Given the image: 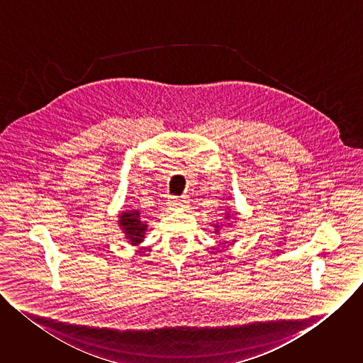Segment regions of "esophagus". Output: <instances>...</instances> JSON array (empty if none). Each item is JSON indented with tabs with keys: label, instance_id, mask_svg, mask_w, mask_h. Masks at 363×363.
Instances as JSON below:
<instances>
[{
	"label": "esophagus",
	"instance_id": "obj_1",
	"mask_svg": "<svg viewBox=\"0 0 363 363\" xmlns=\"http://www.w3.org/2000/svg\"><path fill=\"white\" fill-rule=\"evenodd\" d=\"M186 203V201L184 198H178V196H171L168 198V205L171 208H179V206H184Z\"/></svg>",
	"mask_w": 363,
	"mask_h": 363
}]
</instances>
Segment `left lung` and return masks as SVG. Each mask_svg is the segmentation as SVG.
<instances>
[{"label": "left lung", "mask_w": 363, "mask_h": 363, "mask_svg": "<svg viewBox=\"0 0 363 363\" xmlns=\"http://www.w3.org/2000/svg\"><path fill=\"white\" fill-rule=\"evenodd\" d=\"M230 217H231V214H227V217H225V220H230ZM214 228H216V234H220V230H221V225H220V224H214Z\"/></svg>", "instance_id": "obj_1"}]
</instances>
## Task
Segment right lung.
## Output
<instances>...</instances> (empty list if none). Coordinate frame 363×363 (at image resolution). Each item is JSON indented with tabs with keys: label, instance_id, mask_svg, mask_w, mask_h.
<instances>
[{
	"label": "right lung",
	"instance_id": "obj_1",
	"mask_svg": "<svg viewBox=\"0 0 363 363\" xmlns=\"http://www.w3.org/2000/svg\"><path fill=\"white\" fill-rule=\"evenodd\" d=\"M119 225L123 230L126 240L132 245H138L143 241L147 225L145 221H142L138 210H128L119 214Z\"/></svg>",
	"mask_w": 363,
	"mask_h": 363
}]
</instances>
